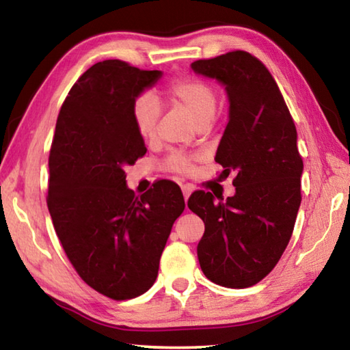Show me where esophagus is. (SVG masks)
<instances>
[{
    "mask_svg": "<svg viewBox=\"0 0 350 350\" xmlns=\"http://www.w3.org/2000/svg\"><path fill=\"white\" fill-rule=\"evenodd\" d=\"M193 191V187L191 185H182V193H183V199L188 200L189 194Z\"/></svg>",
    "mask_w": 350,
    "mask_h": 350,
    "instance_id": "1",
    "label": "esophagus"
}]
</instances>
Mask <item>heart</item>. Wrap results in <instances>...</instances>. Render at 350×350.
I'll return each instance as SVG.
<instances>
[{"label":"heart","mask_w":350,"mask_h":350,"mask_svg":"<svg viewBox=\"0 0 350 350\" xmlns=\"http://www.w3.org/2000/svg\"><path fill=\"white\" fill-rule=\"evenodd\" d=\"M170 98L185 108L199 126L208 125L216 114L217 92L210 83L193 77H179L168 85ZM162 116V106L159 98L150 91L140 92L133 102V120L135 129L145 142L157 137V126ZM194 159L179 151H173L165 161V168L173 173L187 174L193 170Z\"/></svg>","instance_id":"1"}]
</instances>
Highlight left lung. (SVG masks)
<instances>
[{
  "label": "left lung",
  "mask_w": 350,
  "mask_h": 350,
  "mask_svg": "<svg viewBox=\"0 0 350 350\" xmlns=\"http://www.w3.org/2000/svg\"><path fill=\"white\" fill-rule=\"evenodd\" d=\"M196 74L216 79L230 100V120L215 161L219 179L234 176V196L219 202L194 191L188 208L202 219L200 269L228 288L258 284L273 270L292 238L301 204L303 159L296 128L269 69L245 51L191 63Z\"/></svg>",
  "instance_id": "8db88e82"
}]
</instances>
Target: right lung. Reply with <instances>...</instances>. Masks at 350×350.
Listing matches in <instances>:
<instances>
[{"label": "right lung", "instance_id": "right-lung-1", "mask_svg": "<svg viewBox=\"0 0 350 350\" xmlns=\"http://www.w3.org/2000/svg\"><path fill=\"white\" fill-rule=\"evenodd\" d=\"M161 77L122 60L96 63L70 88L51 145L47 208L55 233L81 280L116 301L152 286L185 208L171 180L154 182L142 196L126 187L125 168L146 152L133 102Z\"/></svg>", "mask_w": 350, "mask_h": 350}]
</instances>
